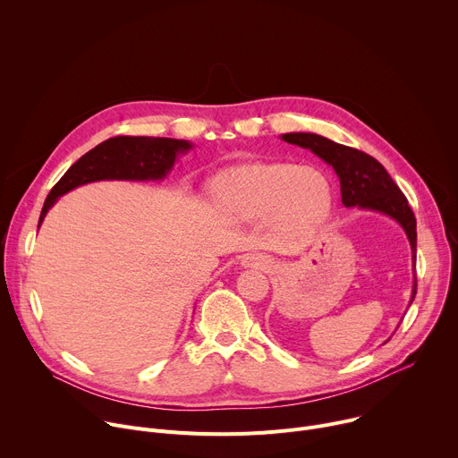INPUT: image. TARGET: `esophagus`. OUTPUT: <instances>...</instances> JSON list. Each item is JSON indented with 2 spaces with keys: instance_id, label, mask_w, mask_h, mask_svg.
<instances>
[{
  "instance_id": "1",
  "label": "esophagus",
  "mask_w": 458,
  "mask_h": 458,
  "mask_svg": "<svg viewBox=\"0 0 458 458\" xmlns=\"http://www.w3.org/2000/svg\"><path fill=\"white\" fill-rule=\"evenodd\" d=\"M241 265L246 268L267 270L270 267V259L263 253H246L241 257Z\"/></svg>"
}]
</instances>
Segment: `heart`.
Here are the masks:
<instances>
[{
  "mask_svg": "<svg viewBox=\"0 0 458 458\" xmlns=\"http://www.w3.org/2000/svg\"><path fill=\"white\" fill-rule=\"evenodd\" d=\"M212 195L233 223L268 217L281 232L304 235L330 216L334 190L324 172L292 163H244L212 181Z\"/></svg>",
  "mask_w": 458,
  "mask_h": 458,
  "instance_id": "heart-1",
  "label": "heart"
}]
</instances>
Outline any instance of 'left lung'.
Listing matches in <instances>:
<instances>
[{"label": "left lung", "mask_w": 458, "mask_h": 458, "mask_svg": "<svg viewBox=\"0 0 458 458\" xmlns=\"http://www.w3.org/2000/svg\"><path fill=\"white\" fill-rule=\"evenodd\" d=\"M283 140L290 145L310 148L322 161L334 166L341 181L343 205L346 208L359 207L362 210L380 212L389 216L391 219H395L404 228L410 239L413 260H415L417 219L413 216V210L408 205L406 195L401 191L395 181L389 177L386 168L375 157L357 148L339 145L328 138H322L310 132L283 134ZM415 295H417V277H415L410 304L413 302Z\"/></svg>", "instance_id": "8db88e82"}]
</instances>
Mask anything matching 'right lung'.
I'll use <instances>...</instances> for the list:
<instances>
[{
	"label": "right lung",
	"mask_w": 458,
	"mask_h": 458,
	"mask_svg": "<svg viewBox=\"0 0 458 458\" xmlns=\"http://www.w3.org/2000/svg\"><path fill=\"white\" fill-rule=\"evenodd\" d=\"M190 148L191 143L170 138L117 136L103 141L83 157H80L54 184L43 205L39 225L57 198L67 191L81 184L103 179H163L172 170L177 154Z\"/></svg>",
	"instance_id": "right-lung-1"
}]
</instances>
